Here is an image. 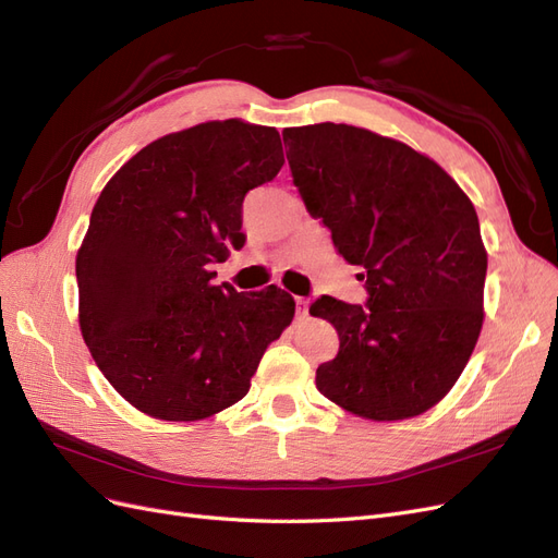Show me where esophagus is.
<instances>
[{"instance_id":"obj_1","label":"esophagus","mask_w":558,"mask_h":558,"mask_svg":"<svg viewBox=\"0 0 558 558\" xmlns=\"http://www.w3.org/2000/svg\"><path fill=\"white\" fill-rule=\"evenodd\" d=\"M295 305L300 316H307V298H295Z\"/></svg>"}]
</instances>
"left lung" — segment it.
Segmentation results:
<instances>
[{
    "label": "left lung",
    "instance_id": "1",
    "mask_svg": "<svg viewBox=\"0 0 558 558\" xmlns=\"http://www.w3.org/2000/svg\"><path fill=\"white\" fill-rule=\"evenodd\" d=\"M293 183L340 256L365 269L367 307L330 295L312 316L340 335L316 388L342 410L402 421L461 377L484 320L486 248L477 211L440 165L365 128H286Z\"/></svg>",
    "mask_w": 558,
    "mask_h": 558
}]
</instances>
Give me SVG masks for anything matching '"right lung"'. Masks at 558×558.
Segmentation results:
<instances>
[{"label":"right lung","instance_id":"1","mask_svg":"<svg viewBox=\"0 0 558 558\" xmlns=\"http://www.w3.org/2000/svg\"><path fill=\"white\" fill-rule=\"evenodd\" d=\"M283 165L277 128L207 121L144 146L99 193L76 253L78 326L132 408L199 421L248 393L265 349L295 314L267 286H214L242 248L244 195Z\"/></svg>","mask_w":558,"mask_h":558}]
</instances>
